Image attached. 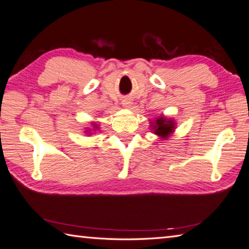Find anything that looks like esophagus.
I'll list each match as a JSON object with an SVG mask.
<instances>
[{"label":"esophagus","instance_id":"obj_1","mask_svg":"<svg viewBox=\"0 0 249 249\" xmlns=\"http://www.w3.org/2000/svg\"><path fill=\"white\" fill-rule=\"evenodd\" d=\"M122 105H123V107H129L130 106H132V101H130L129 99H124V100L122 101Z\"/></svg>","mask_w":249,"mask_h":249}]
</instances>
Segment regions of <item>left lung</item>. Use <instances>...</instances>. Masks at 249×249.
Instances as JSON below:
<instances>
[{"label": "left lung", "mask_w": 249, "mask_h": 249, "mask_svg": "<svg viewBox=\"0 0 249 249\" xmlns=\"http://www.w3.org/2000/svg\"><path fill=\"white\" fill-rule=\"evenodd\" d=\"M151 130L161 138H168L174 132L175 123L173 120L168 119L163 115L158 116L153 122H150Z\"/></svg>", "instance_id": "8db88e82"}]
</instances>
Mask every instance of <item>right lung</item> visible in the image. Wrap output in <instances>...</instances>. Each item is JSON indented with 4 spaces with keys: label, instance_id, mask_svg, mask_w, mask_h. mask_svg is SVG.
<instances>
[{
    "label": "right lung",
    "instance_id": "obj_1",
    "mask_svg": "<svg viewBox=\"0 0 249 249\" xmlns=\"http://www.w3.org/2000/svg\"><path fill=\"white\" fill-rule=\"evenodd\" d=\"M92 125H93V126H94V127H93V128H94V129H97V128H98V125H94V124H92Z\"/></svg>",
    "mask_w": 249,
    "mask_h": 249
}]
</instances>
